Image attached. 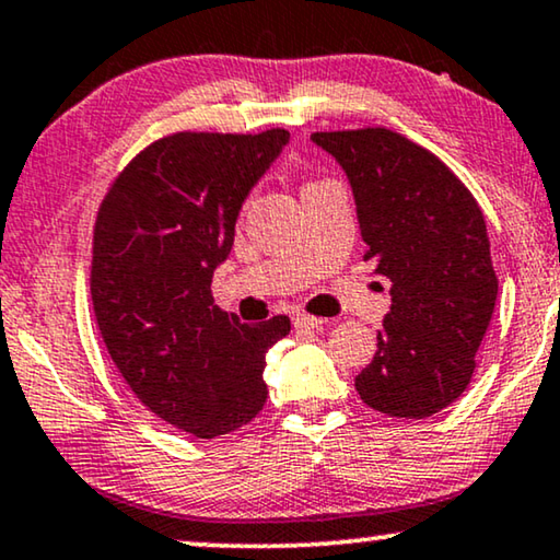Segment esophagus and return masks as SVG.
I'll return each instance as SVG.
<instances>
[{
	"instance_id": "34e87169",
	"label": "esophagus",
	"mask_w": 560,
	"mask_h": 560,
	"mask_svg": "<svg viewBox=\"0 0 560 560\" xmlns=\"http://www.w3.org/2000/svg\"><path fill=\"white\" fill-rule=\"evenodd\" d=\"M323 323H326V320H323V318H315V315H307V313H298L295 315V318H293V326L295 328H300V330H311V328H320L323 326Z\"/></svg>"
}]
</instances>
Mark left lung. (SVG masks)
I'll list each match as a JSON object with an SVG mask.
<instances>
[{
	"label": "left lung",
	"mask_w": 560,
	"mask_h": 560,
	"mask_svg": "<svg viewBox=\"0 0 560 560\" xmlns=\"http://www.w3.org/2000/svg\"><path fill=\"white\" fill-rule=\"evenodd\" d=\"M311 139L351 182L363 260L392 280V311L355 392L386 417H432L467 388L495 311L482 209L432 151L388 128Z\"/></svg>",
	"instance_id": "left-lung-1"
}]
</instances>
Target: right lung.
<instances>
[{"label": "right lung", "mask_w": 560, "mask_h": 560, "mask_svg": "<svg viewBox=\"0 0 560 560\" xmlns=\"http://www.w3.org/2000/svg\"><path fill=\"white\" fill-rule=\"evenodd\" d=\"M288 141L285 128L166 136L116 176L95 220L103 343L143 407L199 440L260 415L265 353L290 334L288 315L247 326L212 298L242 201Z\"/></svg>", "instance_id": "1"}]
</instances>
